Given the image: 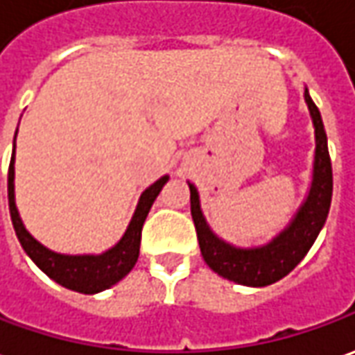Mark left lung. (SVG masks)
<instances>
[{
  "label": "left lung",
  "instance_id": "obj_1",
  "mask_svg": "<svg viewBox=\"0 0 355 355\" xmlns=\"http://www.w3.org/2000/svg\"><path fill=\"white\" fill-rule=\"evenodd\" d=\"M306 103L315 126V165H313V182L306 203L300 207L288 229L263 248L240 250L223 242L213 234L203 219L198 200V190L190 186V211L194 219L198 242L205 263L213 271L244 286H267L281 281L296 265L306 257L309 248L313 246L319 230L323 229L333 198V167L327 146L323 119L319 109L309 98L307 88L304 92Z\"/></svg>",
  "mask_w": 355,
  "mask_h": 355
}]
</instances>
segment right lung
Masks as SVG:
<instances>
[{
	"label": "right lung",
	"instance_id": "right-lung-1",
	"mask_svg": "<svg viewBox=\"0 0 355 355\" xmlns=\"http://www.w3.org/2000/svg\"><path fill=\"white\" fill-rule=\"evenodd\" d=\"M15 136H17V132H15ZM13 163L15 150L13 155H11V163H9V173H7V198H9V213H11V220H13V229L17 232L22 250L28 254V257L38 265L42 271L48 275L49 279H53L61 286L74 290V292L96 294V292H101V290L117 284L123 277L130 272V269L138 261V254H140L144 220L148 217L152 203L155 202V198L161 192L163 184L169 180V177H161L148 190H144L138 207H136L135 217L130 220L125 236L121 238L117 246L111 248L101 255H63L42 246L38 240H34L28 234V230L24 229L19 211L15 207Z\"/></svg>",
	"mask_w": 355,
	"mask_h": 355
}]
</instances>
